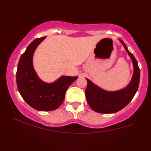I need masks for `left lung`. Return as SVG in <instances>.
Returning a JSON list of instances; mask_svg holds the SVG:
<instances>
[{
    "mask_svg": "<svg viewBox=\"0 0 151 151\" xmlns=\"http://www.w3.org/2000/svg\"><path fill=\"white\" fill-rule=\"evenodd\" d=\"M119 41L123 45L133 65V75L131 81L126 87L115 91H108L101 88L86 78L87 86L85 90L86 101L94 111L99 113L110 114L121 111L133 98L139 88L140 81V69L134 55L129 52L127 45L122 40Z\"/></svg>",
    "mask_w": 151,
    "mask_h": 151,
    "instance_id": "8db88e82",
    "label": "left lung"
}]
</instances>
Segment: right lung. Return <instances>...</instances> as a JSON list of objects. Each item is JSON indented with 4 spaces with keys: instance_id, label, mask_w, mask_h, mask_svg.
Instances as JSON below:
<instances>
[{
    "instance_id": "obj_1",
    "label": "right lung",
    "mask_w": 151,
    "mask_h": 151,
    "mask_svg": "<svg viewBox=\"0 0 151 151\" xmlns=\"http://www.w3.org/2000/svg\"><path fill=\"white\" fill-rule=\"evenodd\" d=\"M45 38L36 39L28 46L18 64L16 78L18 90L29 105L37 111H50L61 105L66 90L78 76H62L51 83L39 77L33 66V55Z\"/></svg>"
}]
</instances>
